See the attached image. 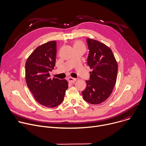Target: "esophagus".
<instances>
[{
  "mask_svg": "<svg viewBox=\"0 0 146 146\" xmlns=\"http://www.w3.org/2000/svg\"><path fill=\"white\" fill-rule=\"evenodd\" d=\"M68 81L69 82H70V83H73V82H74L76 80H77V79L76 78H72V77H68Z\"/></svg>",
  "mask_w": 146,
  "mask_h": 146,
  "instance_id": "34e87169",
  "label": "esophagus"
}]
</instances>
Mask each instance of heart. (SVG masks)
Wrapping results in <instances>:
<instances>
[{
	"label": "heart",
	"instance_id": "heart-1",
	"mask_svg": "<svg viewBox=\"0 0 146 146\" xmlns=\"http://www.w3.org/2000/svg\"><path fill=\"white\" fill-rule=\"evenodd\" d=\"M74 47H83L85 48L84 44L81 40H76L74 41L73 43V48Z\"/></svg>",
	"mask_w": 146,
	"mask_h": 146
}]
</instances>
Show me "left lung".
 Instances as JSON below:
<instances>
[{"label": "left lung", "instance_id": "left-lung-1", "mask_svg": "<svg viewBox=\"0 0 146 146\" xmlns=\"http://www.w3.org/2000/svg\"><path fill=\"white\" fill-rule=\"evenodd\" d=\"M87 43L90 50L88 65L92 71L82 94L85 101L98 105L106 100L113 92L118 64L111 50L106 45L91 38L87 39Z\"/></svg>", "mask_w": 146, "mask_h": 146}]
</instances>
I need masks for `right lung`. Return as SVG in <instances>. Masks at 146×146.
Segmentation results:
<instances>
[{
	"label": "right lung",
	"instance_id": "1",
	"mask_svg": "<svg viewBox=\"0 0 146 146\" xmlns=\"http://www.w3.org/2000/svg\"><path fill=\"white\" fill-rule=\"evenodd\" d=\"M56 41L37 47L25 64L27 84L35 100L46 108L58 106L63 102L68 82L66 80L50 77L56 62Z\"/></svg>",
	"mask_w": 146,
	"mask_h": 146
}]
</instances>
